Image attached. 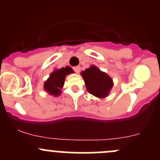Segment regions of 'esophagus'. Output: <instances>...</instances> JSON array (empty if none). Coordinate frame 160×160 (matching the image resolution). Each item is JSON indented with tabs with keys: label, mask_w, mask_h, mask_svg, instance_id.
<instances>
[{
	"label": "esophagus",
	"mask_w": 160,
	"mask_h": 160,
	"mask_svg": "<svg viewBox=\"0 0 160 160\" xmlns=\"http://www.w3.org/2000/svg\"><path fill=\"white\" fill-rule=\"evenodd\" d=\"M73 70L75 71L77 73H79V72H80V66H77V67H73Z\"/></svg>",
	"instance_id": "1"
}]
</instances>
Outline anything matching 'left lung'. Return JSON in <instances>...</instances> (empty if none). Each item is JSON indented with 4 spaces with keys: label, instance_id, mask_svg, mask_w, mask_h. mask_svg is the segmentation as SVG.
<instances>
[{
    "label": "left lung",
    "instance_id": "1",
    "mask_svg": "<svg viewBox=\"0 0 160 160\" xmlns=\"http://www.w3.org/2000/svg\"><path fill=\"white\" fill-rule=\"evenodd\" d=\"M80 74L90 93L98 98L108 96L114 83L106 72L101 71L96 66L91 65L89 68L82 71Z\"/></svg>",
    "mask_w": 160,
    "mask_h": 160
}]
</instances>
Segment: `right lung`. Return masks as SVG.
<instances>
[{
  "instance_id": "1",
  "label": "right lung",
  "mask_w": 160,
  "mask_h": 160,
  "mask_svg": "<svg viewBox=\"0 0 160 160\" xmlns=\"http://www.w3.org/2000/svg\"><path fill=\"white\" fill-rule=\"evenodd\" d=\"M74 71L70 67L56 69L51 72L49 77L45 81L43 89L50 95L58 97L61 94V89L63 88L65 78L67 75L73 73Z\"/></svg>"
}]
</instances>
